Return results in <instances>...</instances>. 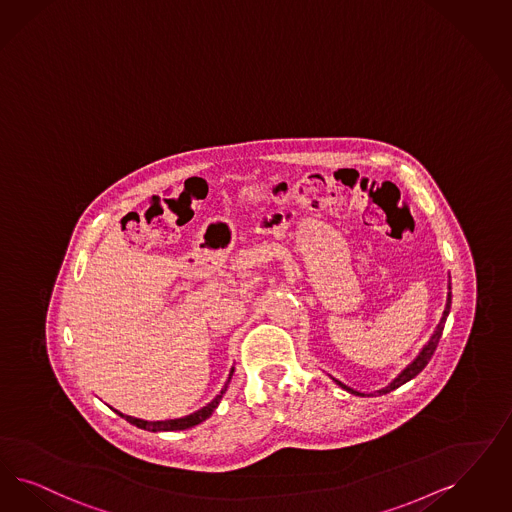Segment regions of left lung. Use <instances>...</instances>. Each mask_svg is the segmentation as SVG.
Instances as JSON below:
<instances>
[{
    "instance_id": "obj_1",
    "label": "left lung",
    "mask_w": 512,
    "mask_h": 512,
    "mask_svg": "<svg viewBox=\"0 0 512 512\" xmlns=\"http://www.w3.org/2000/svg\"><path fill=\"white\" fill-rule=\"evenodd\" d=\"M450 283H448V299H446V306H444V312H442L441 321H439V325H437V329H435V333L431 335L429 338V342L425 344L422 348V352L418 353V357L406 367L405 371L401 372L389 386H386L384 389H378V393L380 395H384V393H389V391H393V389L399 388V386H403L406 384L408 380H412L414 376H418L420 372L425 369V365L429 363V359L433 357V353L437 350V346H439V340H441L442 329H444V323H446V318H448V314H450V306H452V293H450ZM336 384L340 386L342 389H346V391H350L353 395H359V397H365V393H359V391H355V389L348 388V386H344L342 382H338L335 380Z\"/></svg>"
}]
</instances>
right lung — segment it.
<instances>
[{
  "mask_svg": "<svg viewBox=\"0 0 512 512\" xmlns=\"http://www.w3.org/2000/svg\"><path fill=\"white\" fill-rule=\"evenodd\" d=\"M232 374H234V367L230 369L229 372V380L225 382V386L221 389V393L213 399L212 403H208L206 406H202L200 410H196L193 414H189V416H183V418H176V420H164V422H147V420H140V418H132V416H124L121 414L119 410H115L121 418H124L126 422L132 423V425H136V427H140V429H145V431H183V429H189V427H194V425H198V423L204 422V420H208L210 416H212L213 410L217 408V405L221 403V399H223V395H225V391L229 388L230 378H232Z\"/></svg>",
  "mask_w": 512,
  "mask_h": 512,
  "instance_id": "add662e5",
  "label": "right lung"
}]
</instances>
